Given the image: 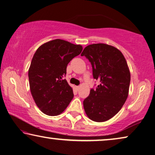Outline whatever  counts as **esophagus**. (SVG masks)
I'll use <instances>...</instances> for the list:
<instances>
[{
	"label": "esophagus",
	"instance_id": "1",
	"mask_svg": "<svg viewBox=\"0 0 155 155\" xmlns=\"http://www.w3.org/2000/svg\"><path fill=\"white\" fill-rule=\"evenodd\" d=\"M74 88H75V90H76L78 91V90H79L80 87H79V86H74Z\"/></svg>",
	"mask_w": 155,
	"mask_h": 155
}]
</instances>
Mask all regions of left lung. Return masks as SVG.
<instances>
[{
  "instance_id": "obj_1",
  "label": "left lung",
  "mask_w": 155,
  "mask_h": 155,
  "mask_svg": "<svg viewBox=\"0 0 155 155\" xmlns=\"http://www.w3.org/2000/svg\"><path fill=\"white\" fill-rule=\"evenodd\" d=\"M81 56L90 61L94 78L100 82L84 100L85 114L94 122L107 121L119 112L127 99L130 73L127 61L118 49L101 43L86 46Z\"/></svg>"
}]
</instances>
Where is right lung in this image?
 Wrapping results in <instances>:
<instances>
[{"label":"right lung","mask_w":155,"mask_h":155,"mask_svg":"<svg viewBox=\"0 0 155 155\" xmlns=\"http://www.w3.org/2000/svg\"><path fill=\"white\" fill-rule=\"evenodd\" d=\"M82 50L81 45L56 39L44 43L35 52L28 69V80L34 101L44 114L58 115L71 102L72 88L63 77L68 64Z\"/></svg>","instance_id":"obj_1"}]
</instances>
